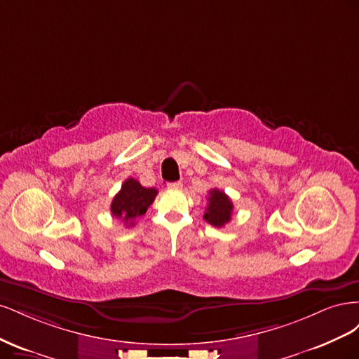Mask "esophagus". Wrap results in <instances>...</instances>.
Instances as JSON below:
<instances>
[{"label":"esophagus","mask_w":359,"mask_h":359,"mask_svg":"<svg viewBox=\"0 0 359 359\" xmlns=\"http://www.w3.org/2000/svg\"><path fill=\"white\" fill-rule=\"evenodd\" d=\"M181 187H182V182L181 181H175V182H169L168 184V189H170V190H178Z\"/></svg>","instance_id":"obj_1"}]
</instances>
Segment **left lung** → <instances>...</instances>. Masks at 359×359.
<instances>
[{
    "label": "left lung",
    "mask_w": 359,
    "mask_h": 359,
    "mask_svg": "<svg viewBox=\"0 0 359 359\" xmlns=\"http://www.w3.org/2000/svg\"><path fill=\"white\" fill-rule=\"evenodd\" d=\"M233 203L227 194L219 189L210 190L208 206H206L203 219L215 227H223L232 219Z\"/></svg>",
    "instance_id": "obj_1"
}]
</instances>
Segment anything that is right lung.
I'll use <instances>...</instances> for the list:
<instances>
[{"label":"right lung","instance_id":"add662e5","mask_svg":"<svg viewBox=\"0 0 359 359\" xmlns=\"http://www.w3.org/2000/svg\"><path fill=\"white\" fill-rule=\"evenodd\" d=\"M157 193L156 189H147L135 178H128L124 181L121 190L115 194L111 212L116 219L123 220L127 227L135 226L136 219L144 215L148 206L154 202Z\"/></svg>","mask_w":359,"mask_h":359}]
</instances>
